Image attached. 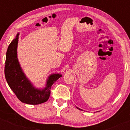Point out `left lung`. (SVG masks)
Segmentation results:
<instances>
[{"mask_svg": "<svg viewBox=\"0 0 130 130\" xmlns=\"http://www.w3.org/2000/svg\"><path fill=\"white\" fill-rule=\"evenodd\" d=\"M76 108H77V109H79V110H82V109H79V108H77V107H76Z\"/></svg>", "mask_w": 130, "mask_h": 130, "instance_id": "1", "label": "left lung"}]
</instances>
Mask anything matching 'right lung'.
Listing matches in <instances>:
<instances>
[{"label": "right lung", "mask_w": 130, "mask_h": 130, "mask_svg": "<svg viewBox=\"0 0 130 130\" xmlns=\"http://www.w3.org/2000/svg\"><path fill=\"white\" fill-rule=\"evenodd\" d=\"M19 33L8 46L6 54L5 76L9 87L21 102L29 104H39L49 99L51 86L60 74L50 75L43 89H36L27 78L21 69L17 58V46Z\"/></svg>", "instance_id": "1"}]
</instances>
